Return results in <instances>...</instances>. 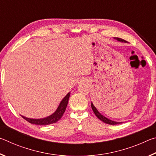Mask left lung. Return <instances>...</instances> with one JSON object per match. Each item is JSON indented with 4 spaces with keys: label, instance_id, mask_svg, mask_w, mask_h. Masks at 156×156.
<instances>
[{
    "label": "left lung",
    "instance_id": "1",
    "mask_svg": "<svg viewBox=\"0 0 156 156\" xmlns=\"http://www.w3.org/2000/svg\"><path fill=\"white\" fill-rule=\"evenodd\" d=\"M115 38L116 40L118 41L122 42V43H123V42H124V43H126V41L123 40V39L120 38ZM91 105L92 110H93V112H94V113H95V115H96L97 116V118H98V119H100V120H102V122H104L105 123L109 124V125H118V124H120V123H121L120 122H115V121H113V120H109V119H108L107 118L105 117L104 115H102L101 114V113H99L98 111L96 108L94 107V105L93 103H92V102H91Z\"/></svg>",
    "mask_w": 156,
    "mask_h": 156
}]
</instances>
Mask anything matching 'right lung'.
<instances>
[{"instance_id":"right-lung-1","label":"right lung","mask_w":156,"mask_h":156,"mask_svg":"<svg viewBox=\"0 0 156 156\" xmlns=\"http://www.w3.org/2000/svg\"><path fill=\"white\" fill-rule=\"evenodd\" d=\"M69 96H70V92L66 95L64 98L62 100V101L60 102L59 106L57 108L56 112L53 113L52 115L48 116V117L41 118V119H32V118H26L25 116H23V115L21 116H22L25 120H27V122H30L31 124H34V125H50V124L56 122L62 118L63 113H65L66 108H67V106Z\"/></svg>"}]
</instances>
